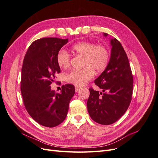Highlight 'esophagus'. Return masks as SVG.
<instances>
[{
  "mask_svg": "<svg viewBox=\"0 0 158 158\" xmlns=\"http://www.w3.org/2000/svg\"><path fill=\"white\" fill-rule=\"evenodd\" d=\"M80 88H81L79 87V86H75V91H76V92H78V91L80 90Z\"/></svg>",
  "mask_w": 158,
  "mask_h": 158,
  "instance_id": "34e87169",
  "label": "esophagus"
}]
</instances>
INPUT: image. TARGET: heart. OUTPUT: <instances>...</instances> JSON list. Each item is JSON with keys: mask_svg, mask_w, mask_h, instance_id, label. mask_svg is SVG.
I'll return each mask as SVG.
<instances>
[{"mask_svg": "<svg viewBox=\"0 0 158 158\" xmlns=\"http://www.w3.org/2000/svg\"><path fill=\"white\" fill-rule=\"evenodd\" d=\"M71 50L82 56V66L80 70H74L66 75V82L77 86L86 84L94 77V72L100 73L108 64L110 53L106 46L96 45L93 42L82 41L74 45ZM56 63L59 68L68 69L70 66V57L67 52L61 50L56 55Z\"/></svg>", "mask_w": 158, "mask_h": 158, "instance_id": "b5f03b06", "label": "heart"}]
</instances>
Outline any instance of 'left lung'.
I'll return each mask as SVG.
<instances>
[{
    "label": "left lung",
    "mask_w": 158,
    "mask_h": 158,
    "mask_svg": "<svg viewBox=\"0 0 158 158\" xmlns=\"http://www.w3.org/2000/svg\"><path fill=\"white\" fill-rule=\"evenodd\" d=\"M107 35L103 33L106 37ZM111 45L107 66L94 81L103 93L90 88L87 102L90 117L105 125H111L125 114L131 103L133 89V76L126 52L116 38L111 40Z\"/></svg>",
    "instance_id": "8db88e82"
}]
</instances>
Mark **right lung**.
Returning <instances> with one entry per match:
<instances>
[{
	"instance_id": "add662e5",
	"label": "right lung",
	"mask_w": 158,
	"mask_h": 158,
	"mask_svg": "<svg viewBox=\"0 0 158 158\" xmlns=\"http://www.w3.org/2000/svg\"><path fill=\"white\" fill-rule=\"evenodd\" d=\"M68 39L45 37L33 41L23 61L21 93L27 113L40 125L55 127L65 119L70 99L75 93L73 85L62 86L61 92L51 90V84L60 69L56 55Z\"/></svg>"
}]
</instances>
